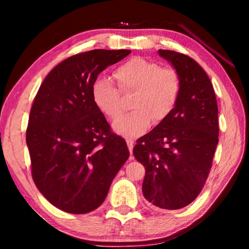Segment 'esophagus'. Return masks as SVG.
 Returning a JSON list of instances; mask_svg holds the SVG:
<instances>
[{
    "label": "esophagus",
    "mask_w": 249,
    "mask_h": 249,
    "mask_svg": "<svg viewBox=\"0 0 249 249\" xmlns=\"http://www.w3.org/2000/svg\"><path fill=\"white\" fill-rule=\"evenodd\" d=\"M125 142H127V145H128V148H129V152H130V154H132V148H134V145L135 142L132 139H125ZM132 159V158H131Z\"/></svg>",
    "instance_id": "1"
}]
</instances>
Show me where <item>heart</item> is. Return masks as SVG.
<instances>
[{
    "instance_id": "1",
    "label": "heart",
    "mask_w": 249,
    "mask_h": 249,
    "mask_svg": "<svg viewBox=\"0 0 249 249\" xmlns=\"http://www.w3.org/2000/svg\"><path fill=\"white\" fill-rule=\"evenodd\" d=\"M122 93H134L129 113L114 121L119 134L137 137L144 134L152 124L164 121L178 105L182 81L173 67H160L155 61L141 56L131 57L114 70ZM107 77H98L91 87L94 104L104 115L115 119L121 113V93Z\"/></svg>"
}]
</instances>
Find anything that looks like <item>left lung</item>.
<instances>
[{"label":"left lung","instance_id":"8db88e82","mask_svg":"<svg viewBox=\"0 0 249 249\" xmlns=\"http://www.w3.org/2000/svg\"><path fill=\"white\" fill-rule=\"evenodd\" d=\"M178 70L182 89L171 115L137 141L134 155L145 166L142 194L153 206L179 210L205 185L219 142L217 103L212 83L186 54L160 50Z\"/></svg>","mask_w":249,"mask_h":249}]
</instances>
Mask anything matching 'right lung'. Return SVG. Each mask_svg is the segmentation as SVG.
Segmentation results:
<instances>
[{
    "instance_id": "right-lung-1",
    "label": "right lung",
    "mask_w": 249,
    "mask_h": 249,
    "mask_svg": "<svg viewBox=\"0 0 249 249\" xmlns=\"http://www.w3.org/2000/svg\"><path fill=\"white\" fill-rule=\"evenodd\" d=\"M130 53H78L51 70L37 91L26 132L32 176L43 196L64 212L96 210L129 158L125 141L94 104L91 87L102 71Z\"/></svg>"
}]
</instances>
